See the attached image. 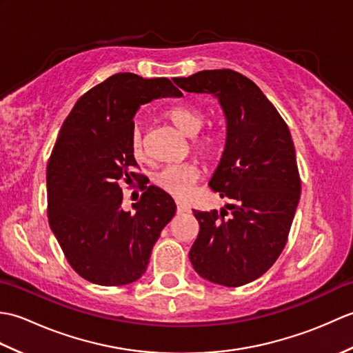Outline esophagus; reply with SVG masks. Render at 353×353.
Here are the masks:
<instances>
[{
	"label": "esophagus",
	"mask_w": 353,
	"mask_h": 353,
	"mask_svg": "<svg viewBox=\"0 0 353 353\" xmlns=\"http://www.w3.org/2000/svg\"><path fill=\"white\" fill-rule=\"evenodd\" d=\"M176 206H177V212L182 214V212H188V208H186L181 201H176Z\"/></svg>",
	"instance_id": "obj_1"
}]
</instances>
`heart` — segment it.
<instances>
[{
  "label": "heart",
  "instance_id": "obj_1",
  "mask_svg": "<svg viewBox=\"0 0 353 353\" xmlns=\"http://www.w3.org/2000/svg\"><path fill=\"white\" fill-rule=\"evenodd\" d=\"M168 118L186 137H191V147L200 156L212 154L215 139L211 133L199 134L206 123V117L199 108L191 104H181L168 110ZM130 152L134 159L144 161L147 157V147L144 133L139 125H134L130 134ZM199 179V168L196 163L167 165L154 172L153 183L168 196L183 200L190 196L192 185Z\"/></svg>",
  "mask_w": 353,
  "mask_h": 353
}]
</instances>
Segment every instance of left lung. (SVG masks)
I'll list each match as a JSON object with an SVG mask.
<instances>
[{"label":"left lung","instance_id":"1","mask_svg":"<svg viewBox=\"0 0 353 353\" xmlns=\"http://www.w3.org/2000/svg\"><path fill=\"white\" fill-rule=\"evenodd\" d=\"M172 80L186 92L215 95L228 121L209 188L232 200V214L192 209L200 230L190 261L203 279L241 287L264 274L288 241L302 188L291 133L264 92L234 70Z\"/></svg>","mask_w":353,"mask_h":353}]
</instances>
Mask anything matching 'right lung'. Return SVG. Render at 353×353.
Returning a JSON list of instances; mask_svg holds the SVG:
<instances>
[{"label": "right lung", "mask_w": 353, "mask_h": 353, "mask_svg": "<svg viewBox=\"0 0 353 353\" xmlns=\"http://www.w3.org/2000/svg\"><path fill=\"white\" fill-rule=\"evenodd\" d=\"M182 97L168 79L118 72L89 89L62 124L47 163L48 223L66 261L83 279L119 287L145 273L153 245L176 214L171 196L139 183L134 212L121 208L125 182H139L130 152L141 104Z\"/></svg>", "instance_id": "obj_1"}]
</instances>
